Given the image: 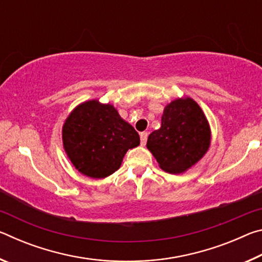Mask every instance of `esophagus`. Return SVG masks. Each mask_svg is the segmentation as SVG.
<instances>
[{
  "mask_svg": "<svg viewBox=\"0 0 262 262\" xmlns=\"http://www.w3.org/2000/svg\"><path fill=\"white\" fill-rule=\"evenodd\" d=\"M140 140H141V144L144 145L147 143V140H148V133L147 132H143L140 134Z\"/></svg>",
  "mask_w": 262,
  "mask_h": 262,
  "instance_id": "1",
  "label": "esophagus"
}]
</instances>
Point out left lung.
<instances>
[{
    "instance_id": "obj_1",
    "label": "left lung",
    "mask_w": 262,
    "mask_h": 262,
    "mask_svg": "<svg viewBox=\"0 0 262 262\" xmlns=\"http://www.w3.org/2000/svg\"><path fill=\"white\" fill-rule=\"evenodd\" d=\"M210 129L202 110L193 99H177L162 115V126L148 137L147 147L164 171L181 173L207 152Z\"/></svg>"
}]
</instances>
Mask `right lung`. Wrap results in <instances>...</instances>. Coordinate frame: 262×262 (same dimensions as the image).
Instances as JSON below:
<instances>
[{
	"mask_svg": "<svg viewBox=\"0 0 262 262\" xmlns=\"http://www.w3.org/2000/svg\"><path fill=\"white\" fill-rule=\"evenodd\" d=\"M63 147L74 166L91 178H105L118 170L128 149L140 136L112 105L97 100L77 106L62 130Z\"/></svg>",
	"mask_w": 262,
	"mask_h": 262,
	"instance_id": "1",
	"label": "right lung"
}]
</instances>
